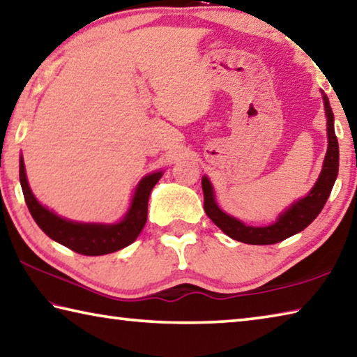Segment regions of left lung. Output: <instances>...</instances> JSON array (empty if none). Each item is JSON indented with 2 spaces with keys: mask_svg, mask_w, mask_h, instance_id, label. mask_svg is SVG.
Segmentation results:
<instances>
[{
  "mask_svg": "<svg viewBox=\"0 0 357 357\" xmlns=\"http://www.w3.org/2000/svg\"><path fill=\"white\" fill-rule=\"evenodd\" d=\"M323 101H325V111L328 116V151L320 178L309 195L291 204L290 209L284 212L276 223L264 226V228H255V226H246L238 220L226 215L223 211H220V207L215 203L209 179L206 176L201 179V187H203L204 193V211L207 217L226 236H229L237 242L250 245H273L286 241L287 237L307 228L321 212L323 206L326 204L329 195H331L337 173H339V142H337L334 131L333 109L329 106L328 96L325 93H323Z\"/></svg>",
  "mask_w": 357,
  "mask_h": 357,
  "instance_id": "8db88e82",
  "label": "left lung"
}]
</instances>
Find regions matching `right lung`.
Here are the masks:
<instances>
[{
    "label": "right lung",
    "instance_id": "1",
    "mask_svg": "<svg viewBox=\"0 0 357 357\" xmlns=\"http://www.w3.org/2000/svg\"><path fill=\"white\" fill-rule=\"evenodd\" d=\"M162 176V172L148 174L140 181L126 217L116 225H86L73 223L57 217L56 213L38 203L26 181L24 162L20 158V184L26 206L45 234L57 243L84 256H102L131 245L144 229L148 215V198L153 187Z\"/></svg>",
    "mask_w": 357,
    "mask_h": 357
}]
</instances>
